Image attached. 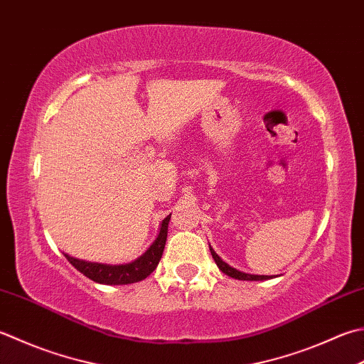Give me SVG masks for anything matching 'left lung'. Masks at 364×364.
I'll list each match as a JSON object with an SVG mask.
<instances>
[{
    "mask_svg": "<svg viewBox=\"0 0 364 364\" xmlns=\"http://www.w3.org/2000/svg\"><path fill=\"white\" fill-rule=\"evenodd\" d=\"M210 251H211V255L213 259H215L216 265L219 267V269L223 273H225L227 276L233 277V279H240V281H265V279H269V276H259V274H247V273H243V272H238V269L232 268L230 265H227L225 262H223V259L219 257V255L213 251V247L210 246Z\"/></svg>",
    "mask_w": 364,
    "mask_h": 364,
    "instance_id": "obj_1",
    "label": "left lung"
}]
</instances>
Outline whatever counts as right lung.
Returning <instances> with one entry per match:
<instances>
[{"mask_svg":"<svg viewBox=\"0 0 364 364\" xmlns=\"http://www.w3.org/2000/svg\"><path fill=\"white\" fill-rule=\"evenodd\" d=\"M168 220L170 216L162 220L158 238H156L154 243L148 247V251L137 260L126 263V265H104V263L85 262L80 259L70 257L68 254H64V257L73 263V267H75L82 274L99 284H107V286H124V284L144 281L145 277H148L154 272L162 257L164 246H166L167 241Z\"/></svg>","mask_w":364,"mask_h":364,"instance_id":"obj_1","label":"right lung"}]
</instances>
